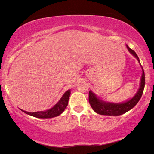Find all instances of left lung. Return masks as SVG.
<instances>
[{
    "label": "left lung",
    "instance_id": "8db88e82",
    "mask_svg": "<svg viewBox=\"0 0 154 154\" xmlns=\"http://www.w3.org/2000/svg\"><path fill=\"white\" fill-rule=\"evenodd\" d=\"M128 51L133 55L139 61V58L136 53L133 50L127 45ZM143 68V67H142ZM145 87V73L143 69V75L141 77L140 87L139 88V91L136 93V95L131 100L125 102L123 103H106V102L102 101L98 99L95 94L92 93V91L89 92V103L91 104L92 109L94 110L97 114H101V115H109V116H119L125 114L127 111H130L138 103L142 96Z\"/></svg>",
    "mask_w": 154,
    "mask_h": 154
}]
</instances>
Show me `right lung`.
<instances>
[{
	"mask_svg": "<svg viewBox=\"0 0 154 154\" xmlns=\"http://www.w3.org/2000/svg\"><path fill=\"white\" fill-rule=\"evenodd\" d=\"M71 92L70 91H66V93L63 94L62 98L60 99V100L58 102L57 104L54 106L52 109H49L46 111H38V112H27V111H23V112L26 113V114H29L35 117L38 118H52L54 116H57L60 115L61 113L64 111V109H66V107L68 105V101L69 98V95Z\"/></svg>",
	"mask_w": 154,
	"mask_h": 154,
	"instance_id": "right-lung-1",
	"label": "right lung"
}]
</instances>
